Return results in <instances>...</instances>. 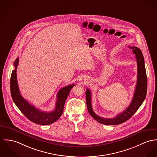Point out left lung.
Instances as JSON below:
<instances>
[{"instance_id": "8db88e82", "label": "left lung", "mask_w": 157, "mask_h": 157, "mask_svg": "<svg viewBox=\"0 0 157 157\" xmlns=\"http://www.w3.org/2000/svg\"><path fill=\"white\" fill-rule=\"evenodd\" d=\"M132 52L136 55L137 63V81L134 97L128 107L121 113L118 114L112 119H105L98 116L93 110L91 106V93L89 89H87L86 103L88 113L91 117L96 121L106 125H116L126 122L130 119L137 111L145 99L147 93V76L144 66V57L139 48L134 46H130Z\"/></svg>"}]
</instances>
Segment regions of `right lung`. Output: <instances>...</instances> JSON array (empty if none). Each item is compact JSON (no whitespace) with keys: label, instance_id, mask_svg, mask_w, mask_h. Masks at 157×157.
<instances>
[{"label":"right lung","instance_id":"obj_1","mask_svg":"<svg viewBox=\"0 0 157 157\" xmlns=\"http://www.w3.org/2000/svg\"><path fill=\"white\" fill-rule=\"evenodd\" d=\"M18 64V58L14 63L15 69L13 70L10 81L11 94L13 100L20 111L31 122L38 124H50L56 122L62 115L66 100L71 89L75 84L67 86L61 88L57 93V100L55 109L51 112H44L36 108L30 104L21 95L17 80V67Z\"/></svg>","mask_w":157,"mask_h":157}]
</instances>
